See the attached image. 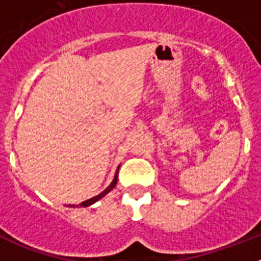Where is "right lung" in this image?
I'll list each match as a JSON object with an SVG mask.
<instances>
[{"label":"right lung","instance_id":"obj_1","mask_svg":"<svg viewBox=\"0 0 261 261\" xmlns=\"http://www.w3.org/2000/svg\"><path fill=\"white\" fill-rule=\"evenodd\" d=\"M120 167V166H119ZM119 167H117V170H116V174H115V176H114V180H112V183L110 184V186L107 187V188H106L105 191H103L102 193H99L98 196H94L93 199H89V200H86V201H84V202H81L80 204V206H90V205H93L94 202H96L98 201V200H100L102 199V197H105L106 195H107L108 192H111V191L114 190L115 188V186H116V183H117V174H119ZM69 206H70V208H73V206H74V205H69Z\"/></svg>","mask_w":261,"mask_h":261}]
</instances>
